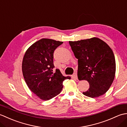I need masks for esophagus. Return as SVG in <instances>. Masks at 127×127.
I'll use <instances>...</instances> for the list:
<instances>
[{
	"mask_svg": "<svg viewBox=\"0 0 127 127\" xmlns=\"http://www.w3.org/2000/svg\"><path fill=\"white\" fill-rule=\"evenodd\" d=\"M73 77L74 78H75V79H77V73L76 72H75L73 75Z\"/></svg>",
	"mask_w": 127,
	"mask_h": 127,
	"instance_id": "34e87169",
	"label": "esophagus"
}]
</instances>
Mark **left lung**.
I'll return each mask as SVG.
<instances>
[{
  "label": "left lung",
  "instance_id": "1",
  "mask_svg": "<svg viewBox=\"0 0 127 127\" xmlns=\"http://www.w3.org/2000/svg\"><path fill=\"white\" fill-rule=\"evenodd\" d=\"M69 42L78 59V79L87 81L90 84V88L83 94L91 98L103 95L115 76L116 61L111 48L95 37Z\"/></svg>",
  "mask_w": 127,
  "mask_h": 127
}]
</instances>
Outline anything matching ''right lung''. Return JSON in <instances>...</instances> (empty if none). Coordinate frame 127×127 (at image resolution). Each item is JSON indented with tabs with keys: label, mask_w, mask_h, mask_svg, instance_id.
<instances>
[{
	"label": "right lung",
	"mask_w": 127,
	"mask_h": 127,
	"mask_svg": "<svg viewBox=\"0 0 127 127\" xmlns=\"http://www.w3.org/2000/svg\"><path fill=\"white\" fill-rule=\"evenodd\" d=\"M63 42L41 39L29 47L22 61V72L31 91L43 100H48L61 93L65 77L59 69L53 72V53Z\"/></svg>",
	"instance_id": "obj_1"
}]
</instances>
